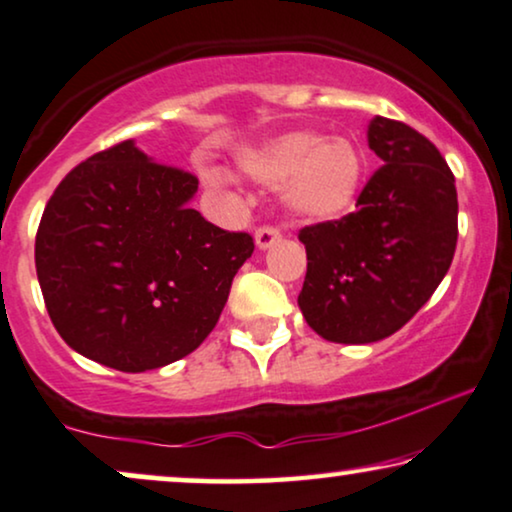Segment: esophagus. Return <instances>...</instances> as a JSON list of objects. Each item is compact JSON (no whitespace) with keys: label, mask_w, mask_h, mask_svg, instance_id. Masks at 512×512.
<instances>
[{"label":"esophagus","mask_w":512,"mask_h":512,"mask_svg":"<svg viewBox=\"0 0 512 512\" xmlns=\"http://www.w3.org/2000/svg\"><path fill=\"white\" fill-rule=\"evenodd\" d=\"M276 241H281V231L274 224H262V227H257L255 231V243L257 248H269V245H274Z\"/></svg>","instance_id":"esophagus-1"}]
</instances>
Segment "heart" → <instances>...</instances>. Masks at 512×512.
Returning <instances> with one entry per match:
<instances>
[{"label":"heart","instance_id":"heart-1","mask_svg":"<svg viewBox=\"0 0 512 512\" xmlns=\"http://www.w3.org/2000/svg\"><path fill=\"white\" fill-rule=\"evenodd\" d=\"M243 173L264 185H283L288 206L309 220H335L356 203L365 180V154L349 138L288 133L241 159Z\"/></svg>","mask_w":512,"mask_h":512}]
</instances>
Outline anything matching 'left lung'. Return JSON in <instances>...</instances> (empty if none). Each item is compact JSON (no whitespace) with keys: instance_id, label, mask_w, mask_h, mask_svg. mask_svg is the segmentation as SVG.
<instances>
[{"instance_id":"left-lung-1","label":"left lung","mask_w":512,"mask_h":512,"mask_svg":"<svg viewBox=\"0 0 512 512\" xmlns=\"http://www.w3.org/2000/svg\"><path fill=\"white\" fill-rule=\"evenodd\" d=\"M370 149L384 166L356 213L299 229L306 278L297 302L327 342L370 344L398 332L454 260L459 201L438 147L403 121L374 117Z\"/></svg>"}]
</instances>
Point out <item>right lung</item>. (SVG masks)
Segmentation results:
<instances>
[{
    "label": "right lung",
    "instance_id": "right-lung-1",
    "mask_svg": "<svg viewBox=\"0 0 512 512\" xmlns=\"http://www.w3.org/2000/svg\"><path fill=\"white\" fill-rule=\"evenodd\" d=\"M199 177L119 142L46 203L34 264L58 335L95 363L156 370L199 349L255 250L189 208Z\"/></svg>",
    "mask_w": 512,
    "mask_h": 512
}]
</instances>
